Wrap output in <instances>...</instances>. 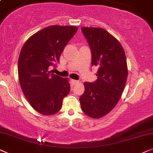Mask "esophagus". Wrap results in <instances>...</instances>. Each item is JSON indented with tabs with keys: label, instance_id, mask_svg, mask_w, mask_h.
I'll use <instances>...</instances> for the list:
<instances>
[{
	"label": "esophagus",
	"instance_id": "obj_1",
	"mask_svg": "<svg viewBox=\"0 0 153 153\" xmlns=\"http://www.w3.org/2000/svg\"><path fill=\"white\" fill-rule=\"evenodd\" d=\"M72 82L73 84H78V83H79V81L78 80H72Z\"/></svg>",
	"mask_w": 153,
	"mask_h": 153
}]
</instances>
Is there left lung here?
Instances as JSON below:
<instances>
[{"instance_id":"obj_1","label":"left lung","mask_w":153,"mask_h":153,"mask_svg":"<svg viewBox=\"0 0 153 153\" xmlns=\"http://www.w3.org/2000/svg\"><path fill=\"white\" fill-rule=\"evenodd\" d=\"M81 30L91 48V66L98 67L97 80L84 83L81 109L89 117L100 118L117 105L125 89L128 75L125 52L120 42L103 28Z\"/></svg>"}]
</instances>
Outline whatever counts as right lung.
Wrapping results in <instances>:
<instances>
[{"instance_id": "add662e5", "label": "right lung", "mask_w": 153, "mask_h": 153, "mask_svg": "<svg viewBox=\"0 0 153 153\" xmlns=\"http://www.w3.org/2000/svg\"><path fill=\"white\" fill-rule=\"evenodd\" d=\"M78 27L48 26L33 34L22 47L18 60V76L24 96L36 111L54 115L62 108V101L70 91L68 78L51 73L67 43Z\"/></svg>"}]
</instances>
